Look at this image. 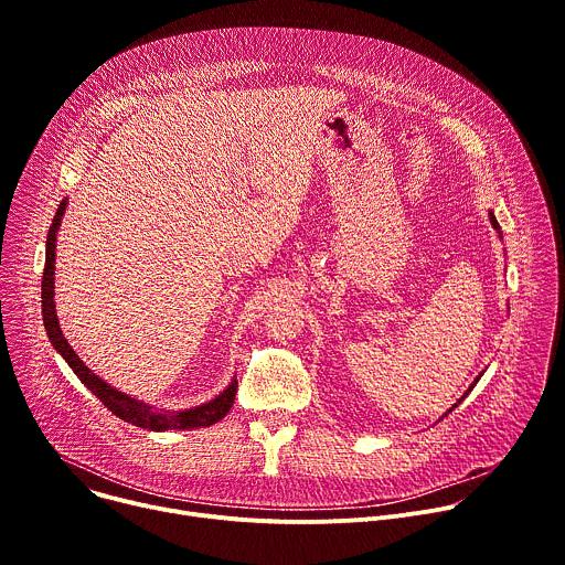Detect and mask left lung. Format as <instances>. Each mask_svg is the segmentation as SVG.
Segmentation results:
<instances>
[{
    "label": "left lung",
    "mask_w": 565,
    "mask_h": 565,
    "mask_svg": "<svg viewBox=\"0 0 565 565\" xmlns=\"http://www.w3.org/2000/svg\"><path fill=\"white\" fill-rule=\"evenodd\" d=\"M490 221H492V225H494V227H497V230H501V225H499V221H497V216H494V214H492V212H490ZM476 382H478V377H476ZM476 382H473V384H476ZM473 384H471V386H469V391H471V388H473ZM462 397H465V395H462ZM458 402H460V399H458Z\"/></svg>",
    "instance_id": "1"
}]
</instances>
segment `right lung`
Instances as JSON below:
<instances>
[{
    "mask_svg": "<svg viewBox=\"0 0 565 565\" xmlns=\"http://www.w3.org/2000/svg\"><path fill=\"white\" fill-rule=\"evenodd\" d=\"M66 210V201L60 203L51 230L46 234V262H44V277H42V315H44V329L46 335L53 344V349L64 358V362L73 369V373L79 377L92 393H96V397L103 402V405L118 416L120 420L142 427V429H151V431H168V429H194V427H210L214 423H218L230 409L232 402L236 395V380H232L227 384V388L216 395L214 399L205 402V405L185 409V412H163V409H153L145 402L114 388L111 384H107L105 380H100L96 373H92L85 362L75 355V351L71 349V344L66 342V338L60 331V321L55 315V301H53V288H55V236H57V227L62 223Z\"/></svg>",
    "mask_w": 565,
    "mask_h": 565,
    "instance_id": "add662e5",
    "label": "right lung"
}]
</instances>
